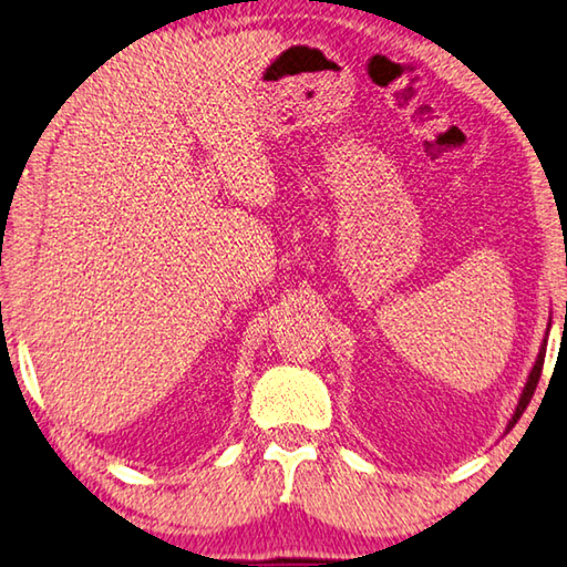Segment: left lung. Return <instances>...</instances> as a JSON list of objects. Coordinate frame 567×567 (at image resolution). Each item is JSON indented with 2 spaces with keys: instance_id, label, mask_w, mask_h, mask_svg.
<instances>
[{
  "instance_id": "1",
  "label": "left lung",
  "mask_w": 567,
  "mask_h": 567,
  "mask_svg": "<svg viewBox=\"0 0 567 567\" xmlns=\"http://www.w3.org/2000/svg\"><path fill=\"white\" fill-rule=\"evenodd\" d=\"M547 331H550V323H547ZM547 331H545V339H543V344H540V351H537V359H535V364L530 369V374H527V382L523 386V394H519V399H517L515 412H513V416H509V422L505 426V432L513 430L519 416H523V412L527 410V404H530V399L535 394L537 382H540V371H543V364H545V349H547Z\"/></svg>"
}]
</instances>
